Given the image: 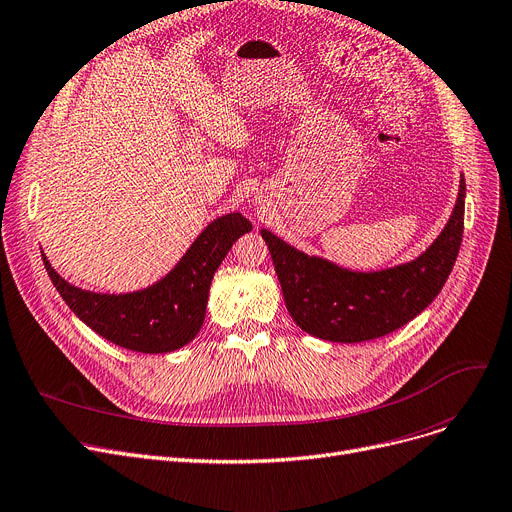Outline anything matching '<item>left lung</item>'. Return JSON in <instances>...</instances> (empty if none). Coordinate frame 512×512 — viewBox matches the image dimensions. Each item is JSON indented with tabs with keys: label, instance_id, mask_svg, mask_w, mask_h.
<instances>
[{
	"label": "left lung",
	"instance_id": "1",
	"mask_svg": "<svg viewBox=\"0 0 512 512\" xmlns=\"http://www.w3.org/2000/svg\"><path fill=\"white\" fill-rule=\"evenodd\" d=\"M466 184L446 228L416 259L376 272L347 270L307 255L270 230H261L291 318L307 335L332 343H362L402 328L429 307L446 284L462 242Z\"/></svg>",
	"mask_w": 512,
	"mask_h": 512
}]
</instances>
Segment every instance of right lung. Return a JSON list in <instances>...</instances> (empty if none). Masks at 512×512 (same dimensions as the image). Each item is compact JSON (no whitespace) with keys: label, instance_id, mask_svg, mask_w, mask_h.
Listing matches in <instances>:
<instances>
[{"label":"right lung","instance_id":"add662e5","mask_svg":"<svg viewBox=\"0 0 512 512\" xmlns=\"http://www.w3.org/2000/svg\"><path fill=\"white\" fill-rule=\"evenodd\" d=\"M253 226L240 213L213 219L196 236L171 272L133 293H94L66 282L41 251L56 291L73 314L119 347L140 353H167L188 345L203 326L213 274L232 244Z\"/></svg>","mask_w":512,"mask_h":512}]
</instances>
